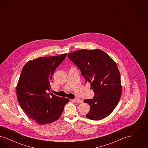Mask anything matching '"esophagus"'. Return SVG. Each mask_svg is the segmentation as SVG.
Wrapping results in <instances>:
<instances>
[{"instance_id":"1","label":"esophagus","mask_w":148,"mask_h":148,"mask_svg":"<svg viewBox=\"0 0 148 148\" xmlns=\"http://www.w3.org/2000/svg\"><path fill=\"white\" fill-rule=\"evenodd\" d=\"M72 101H75V102H77V103H80L82 102V100L78 98L74 99L72 100Z\"/></svg>"}]
</instances>
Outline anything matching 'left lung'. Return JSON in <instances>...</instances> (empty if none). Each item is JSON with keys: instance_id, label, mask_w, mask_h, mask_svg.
Instances as JSON below:
<instances>
[{"instance_id": "8db88e82", "label": "left lung", "mask_w": 148, "mask_h": 148, "mask_svg": "<svg viewBox=\"0 0 148 148\" xmlns=\"http://www.w3.org/2000/svg\"><path fill=\"white\" fill-rule=\"evenodd\" d=\"M67 56L81 71L85 83H90L94 98L86 99L90 109L87 118L100 120L109 116L118 105L122 92L117 65L101 50H78Z\"/></svg>"}]
</instances>
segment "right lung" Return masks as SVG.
<instances>
[{"label": "right lung", "instance_id": "right-lung-1", "mask_svg": "<svg viewBox=\"0 0 148 148\" xmlns=\"http://www.w3.org/2000/svg\"><path fill=\"white\" fill-rule=\"evenodd\" d=\"M66 54L44 56L24 65L16 85V97L22 109L40 125L53 123L62 115L69 100L50 91L53 74Z\"/></svg>", "mask_w": 148, "mask_h": 148}]
</instances>
